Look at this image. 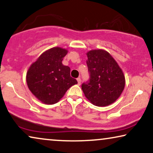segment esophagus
Returning <instances> with one entry per match:
<instances>
[{"label": "esophagus", "instance_id": "obj_1", "mask_svg": "<svg viewBox=\"0 0 153 153\" xmlns=\"http://www.w3.org/2000/svg\"><path fill=\"white\" fill-rule=\"evenodd\" d=\"M76 80H77V82H78V84H79V85H80V84H81V78H80V77H79V78H77V79H76Z\"/></svg>", "mask_w": 153, "mask_h": 153}]
</instances>
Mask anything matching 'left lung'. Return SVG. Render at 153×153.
Wrapping results in <instances>:
<instances>
[{
    "label": "left lung",
    "instance_id": "1",
    "mask_svg": "<svg viewBox=\"0 0 153 153\" xmlns=\"http://www.w3.org/2000/svg\"><path fill=\"white\" fill-rule=\"evenodd\" d=\"M90 78L82 83L86 98L97 106H106L119 98L125 86V77L111 55L105 50L87 53Z\"/></svg>",
    "mask_w": 153,
    "mask_h": 153
}]
</instances>
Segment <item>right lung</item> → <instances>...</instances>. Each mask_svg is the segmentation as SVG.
I'll return each instance as SVG.
<instances>
[{
	"instance_id": "add662e5",
	"label": "right lung",
	"mask_w": 153,
	"mask_h": 153,
	"mask_svg": "<svg viewBox=\"0 0 153 153\" xmlns=\"http://www.w3.org/2000/svg\"><path fill=\"white\" fill-rule=\"evenodd\" d=\"M67 53L63 48H52L43 52L28 70L26 81L29 89L44 103H57L77 83L70 76V67L62 63Z\"/></svg>"
}]
</instances>
